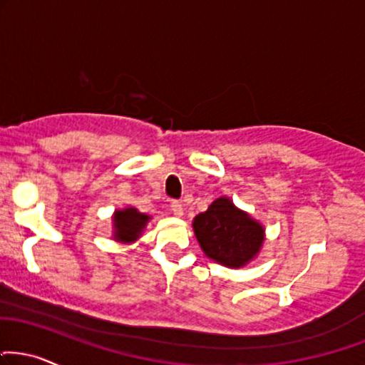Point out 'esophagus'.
Masks as SVG:
<instances>
[{
	"instance_id": "34e87169",
	"label": "esophagus",
	"mask_w": 365,
	"mask_h": 365,
	"mask_svg": "<svg viewBox=\"0 0 365 365\" xmlns=\"http://www.w3.org/2000/svg\"><path fill=\"white\" fill-rule=\"evenodd\" d=\"M170 210L175 214V216H182V214H183V207H182V204H180L178 200H171L170 202Z\"/></svg>"
}]
</instances>
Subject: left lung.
Returning <instances> with one entry per match:
<instances>
[{
	"mask_svg": "<svg viewBox=\"0 0 365 365\" xmlns=\"http://www.w3.org/2000/svg\"><path fill=\"white\" fill-rule=\"evenodd\" d=\"M194 231L204 253L226 267L248 263L263 243V227L226 197L195 216Z\"/></svg>",
	"mask_w": 365,
	"mask_h": 365,
	"instance_id": "left-lung-1",
	"label": "left lung"
}]
</instances>
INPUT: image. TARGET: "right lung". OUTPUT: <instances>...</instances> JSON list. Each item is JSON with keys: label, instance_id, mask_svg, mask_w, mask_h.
<instances>
[{"label": "right lung", "instance_id": "1", "mask_svg": "<svg viewBox=\"0 0 365 365\" xmlns=\"http://www.w3.org/2000/svg\"><path fill=\"white\" fill-rule=\"evenodd\" d=\"M146 214H140L138 209L129 207L124 210H117L113 216V226H115V240L118 241H133L138 238L143 227L148 222Z\"/></svg>", "mask_w": 365, "mask_h": 365}]
</instances>
